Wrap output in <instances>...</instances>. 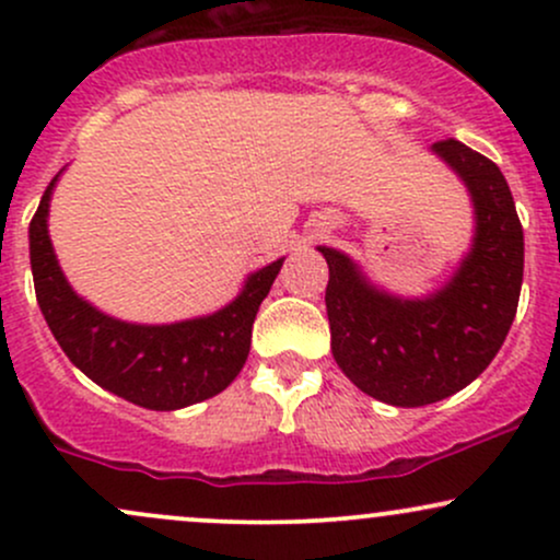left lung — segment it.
I'll return each instance as SVG.
<instances>
[{"mask_svg":"<svg viewBox=\"0 0 560 560\" xmlns=\"http://www.w3.org/2000/svg\"><path fill=\"white\" fill-rule=\"evenodd\" d=\"M471 191L474 244L445 287L402 300L365 281L331 247L326 313L331 352L345 376L376 400L419 408L477 378L505 342L524 279V231L505 176L492 160L455 139L432 144Z\"/></svg>","mask_w":560,"mask_h":560,"instance_id":"left-lung-1","label":"left lung"}]
</instances>
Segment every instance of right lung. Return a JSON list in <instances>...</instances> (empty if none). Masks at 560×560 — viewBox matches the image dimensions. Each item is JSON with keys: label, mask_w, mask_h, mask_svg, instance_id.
I'll return each mask as SVG.
<instances>
[{"label": "right lung", "mask_w": 560, "mask_h": 560, "mask_svg": "<svg viewBox=\"0 0 560 560\" xmlns=\"http://www.w3.org/2000/svg\"><path fill=\"white\" fill-rule=\"evenodd\" d=\"M57 176L31 218V271L38 307L70 363L100 387L150 410L186 408L226 389L247 361L255 316L284 258L247 276L236 300L213 316L165 326L126 324L79 298L57 266L47 231Z\"/></svg>", "instance_id": "obj_1"}]
</instances>
